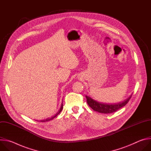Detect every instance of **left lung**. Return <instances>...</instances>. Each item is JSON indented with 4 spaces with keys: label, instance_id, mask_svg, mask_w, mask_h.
Masks as SVG:
<instances>
[{
    "label": "left lung",
    "instance_id": "1",
    "mask_svg": "<svg viewBox=\"0 0 151 151\" xmlns=\"http://www.w3.org/2000/svg\"><path fill=\"white\" fill-rule=\"evenodd\" d=\"M132 96V94L121 102L114 104H107L100 103L94 100L90 96H85L86 98H87V101L88 104L94 111L101 114H111L117 111L118 110L121 109V107L125 106L131 99Z\"/></svg>",
    "mask_w": 151,
    "mask_h": 151
}]
</instances>
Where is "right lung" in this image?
Returning a JSON list of instances; mask_svg holds the SVG:
<instances>
[{
    "mask_svg": "<svg viewBox=\"0 0 151 151\" xmlns=\"http://www.w3.org/2000/svg\"><path fill=\"white\" fill-rule=\"evenodd\" d=\"M63 102H62V103H61V107H60V109H59V111L57 112V113L55 115H54V116H52V117H51V118H48L47 119H44V120H40V122H47V121H51V120H52V119H53L55 117H56L60 112H61V111H62V109H63Z\"/></svg>",
    "mask_w": 151,
    "mask_h": 151,
    "instance_id": "right-lung-1",
    "label": "right lung"
}]
</instances>
